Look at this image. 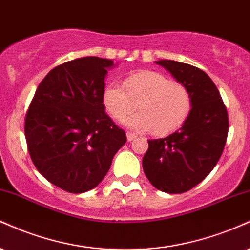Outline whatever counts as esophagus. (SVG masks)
<instances>
[{"label": "esophagus", "mask_w": 250, "mask_h": 250, "mask_svg": "<svg viewBox=\"0 0 250 250\" xmlns=\"http://www.w3.org/2000/svg\"><path fill=\"white\" fill-rule=\"evenodd\" d=\"M126 137H127V140H128V142H132V140L136 139V138H137V134L132 133V132H127V133H126Z\"/></svg>", "instance_id": "1"}]
</instances>
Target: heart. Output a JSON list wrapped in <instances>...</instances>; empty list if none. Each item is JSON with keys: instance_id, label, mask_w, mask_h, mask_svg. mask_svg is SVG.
Here are the masks:
<instances>
[{"instance_id": "heart-1", "label": "heart", "mask_w": 250, "mask_h": 250, "mask_svg": "<svg viewBox=\"0 0 250 250\" xmlns=\"http://www.w3.org/2000/svg\"><path fill=\"white\" fill-rule=\"evenodd\" d=\"M103 104L118 122L134 112L127 120L134 130H152L155 136H168L183 127L192 111V97L186 86L173 83L154 71H140L127 76L123 87L108 84L103 92Z\"/></svg>"}]
</instances>
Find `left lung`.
Returning <instances> with one entry per match:
<instances>
[{
  "mask_svg": "<svg viewBox=\"0 0 250 250\" xmlns=\"http://www.w3.org/2000/svg\"><path fill=\"white\" fill-rule=\"evenodd\" d=\"M192 97V111L183 127L163 139L148 140L144 173L157 189L180 194L212 172L227 140L228 113L218 87L206 72L177 61L155 62Z\"/></svg>",
  "mask_w": 250,
  "mask_h": 250,
  "instance_id": "1",
  "label": "left lung"
}]
</instances>
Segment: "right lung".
I'll return each instance as SVG.
<instances>
[{
	"label": "right lung",
	"instance_id": "obj_1",
	"mask_svg": "<svg viewBox=\"0 0 250 250\" xmlns=\"http://www.w3.org/2000/svg\"><path fill=\"white\" fill-rule=\"evenodd\" d=\"M113 61L82 57L54 67L38 85L25 114L30 158L49 183L69 193L98 186L125 131L105 113L104 79Z\"/></svg>",
	"mask_w": 250,
	"mask_h": 250
}]
</instances>
